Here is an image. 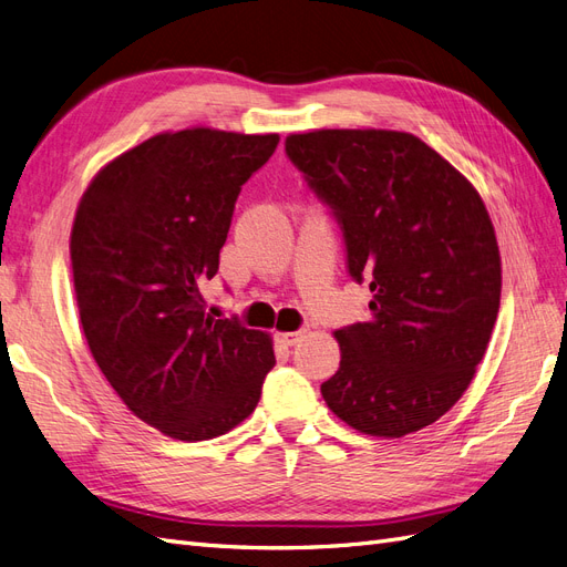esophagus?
Listing matches in <instances>:
<instances>
[{"instance_id": "esophagus-1", "label": "esophagus", "mask_w": 567, "mask_h": 567, "mask_svg": "<svg viewBox=\"0 0 567 567\" xmlns=\"http://www.w3.org/2000/svg\"><path fill=\"white\" fill-rule=\"evenodd\" d=\"M302 338V331H288V333H284V331H277L274 333V340L279 342V346H284V348H290V346H296V342Z\"/></svg>"}]
</instances>
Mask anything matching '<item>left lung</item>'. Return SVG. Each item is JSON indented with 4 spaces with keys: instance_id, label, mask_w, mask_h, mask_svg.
<instances>
[{
    "instance_id": "8db88e82",
    "label": "left lung",
    "mask_w": 567,
    "mask_h": 567,
    "mask_svg": "<svg viewBox=\"0 0 567 567\" xmlns=\"http://www.w3.org/2000/svg\"><path fill=\"white\" fill-rule=\"evenodd\" d=\"M286 156L329 205L371 317L338 329L321 383L354 431L402 437L435 423L473 381L502 298V257L473 184L419 136L392 130L290 134Z\"/></svg>"
}]
</instances>
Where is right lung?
<instances>
[{
  "label": "right lung",
  "instance_id": "1",
  "mask_svg": "<svg viewBox=\"0 0 567 567\" xmlns=\"http://www.w3.org/2000/svg\"><path fill=\"white\" fill-rule=\"evenodd\" d=\"M279 134L163 132L111 161L78 205L75 298L94 362L136 419L198 442L248 419L271 338L205 315L241 186Z\"/></svg>",
  "mask_w": 567,
  "mask_h": 567
}]
</instances>
